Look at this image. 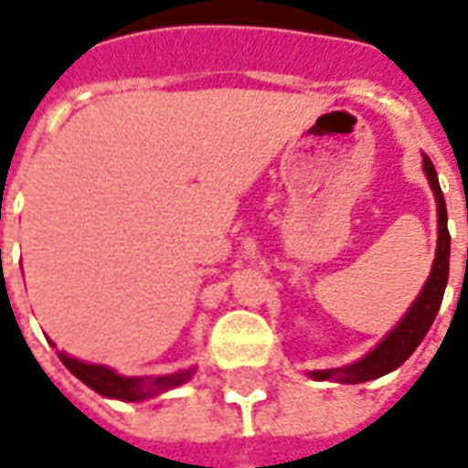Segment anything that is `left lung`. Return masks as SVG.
<instances>
[{"label":"left lung","mask_w":468,"mask_h":468,"mask_svg":"<svg viewBox=\"0 0 468 468\" xmlns=\"http://www.w3.org/2000/svg\"><path fill=\"white\" fill-rule=\"evenodd\" d=\"M423 173L429 177V185H431L433 195H436V210H439V243H436V258H433L429 281L421 288L419 298L413 301L411 308L399 321V325L383 338L381 344L366 353L361 361L351 363V366L328 368V371H311V376L318 378V381H328V378H335L338 383L373 381L383 373H391L393 368H399L419 348L423 335L429 334L433 318L441 308L443 291H446V281H449L452 238H449V228H446V203H443L441 185H439V177H436V170H433V163L429 157H423Z\"/></svg>","instance_id":"1"}]
</instances>
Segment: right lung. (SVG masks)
<instances>
[{
	"instance_id": "1",
	"label": "right lung",
	"mask_w": 468,
	"mask_h": 468,
	"mask_svg": "<svg viewBox=\"0 0 468 468\" xmlns=\"http://www.w3.org/2000/svg\"><path fill=\"white\" fill-rule=\"evenodd\" d=\"M59 358L92 391H97L100 396H107V399H120V401L153 399L157 393L170 391V388L180 386V383H185L193 376V371H177L170 373V376H157V378H133V376H120V373L110 371L107 366L77 361V358L67 356V353H59Z\"/></svg>"
}]
</instances>
